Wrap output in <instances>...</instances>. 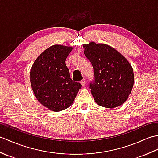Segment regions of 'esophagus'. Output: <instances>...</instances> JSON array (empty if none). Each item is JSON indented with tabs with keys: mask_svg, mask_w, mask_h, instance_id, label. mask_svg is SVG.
<instances>
[{
	"mask_svg": "<svg viewBox=\"0 0 158 158\" xmlns=\"http://www.w3.org/2000/svg\"><path fill=\"white\" fill-rule=\"evenodd\" d=\"M85 83H86V81H85V79H82L81 81V84L83 86H84V85H85Z\"/></svg>",
	"mask_w": 158,
	"mask_h": 158,
	"instance_id": "1",
	"label": "esophagus"
}]
</instances>
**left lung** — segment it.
I'll use <instances>...</instances> for the list:
<instances>
[{
	"instance_id": "1",
	"label": "left lung",
	"mask_w": 158,
	"mask_h": 158,
	"mask_svg": "<svg viewBox=\"0 0 158 158\" xmlns=\"http://www.w3.org/2000/svg\"><path fill=\"white\" fill-rule=\"evenodd\" d=\"M84 54L94 69V81L89 88L95 102L108 109L125 102L133 88V69L127 59L106 44H83Z\"/></svg>"
}]
</instances>
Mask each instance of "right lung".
Listing matches in <instances>:
<instances>
[{
	"label": "right lung",
	"instance_id": "right-lung-1",
	"mask_svg": "<svg viewBox=\"0 0 158 158\" xmlns=\"http://www.w3.org/2000/svg\"><path fill=\"white\" fill-rule=\"evenodd\" d=\"M72 47L53 45L36 59L31 69L30 80L38 101L46 108L58 112L72 105L81 88L70 77L66 59Z\"/></svg>",
	"mask_w": 158,
	"mask_h": 158
}]
</instances>
